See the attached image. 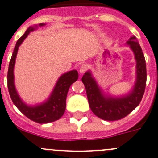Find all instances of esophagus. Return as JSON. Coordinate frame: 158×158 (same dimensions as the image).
<instances>
[{
	"instance_id": "esophagus-1",
	"label": "esophagus",
	"mask_w": 158,
	"mask_h": 158,
	"mask_svg": "<svg viewBox=\"0 0 158 158\" xmlns=\"http://www.w3.org/2000/svg\"><path fill=\"white\" fill-rule=\"evenodd\" d=\"M87 69H88L87 65L84 64H83L81 65V67H80V68H79V72H80L81 74L84 73V72H86V70H87Z\"/></svg>"
}]
</instances>
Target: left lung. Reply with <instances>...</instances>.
<instances>
[{
    "mask_svg": "<svg viewBox=\"0 0 158 158\" xmlns=\"http://www.w3.org/2000/svg\"><path fill=\"white\" fill-rule=\"evenodd\" d=\"M126 43L134 53L136 61L135 82L129 93L120 97L106 94L90 71L85 72L82 77L89 108L94 114L102 120L113 121L125 117L139 106L144 94L146 66L143 50L135 36L131 37Z\"/></svg>",
    "mask_w": 158,
    "mask_h": 158,
    "instance_id": "left-lung-1",
    "label": "left lung"
}]
</instances>
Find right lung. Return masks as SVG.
I'll use <instances>...</instances> for the list:
<instances>
[{
	"instance_id": "add662e5",
	"label": "right lung",
	"mask_w": 158,
	"mask_h": 158,
	"mask_svg": "<svg viewBox=\"0 0 158 158\" xmlns=\"http://www.w3.org/2000/svg\"><path fill=\"white\" fill-rule=\"evenodd\" d=\"M45 25V23H39L38 25L30 27L24 35L17 41L9 62L8 71V88L12 102L23 114L29 118L30 120L38 123H51L59 120L63 116L66 109V98L69 87L79 78V74L76 70H72L64 73L58 79L47 100L35 106H29L20 98L17 93L14 82V67L18 49L19 45L31 32L36 30L38 27H43Z\"/></svg>"
}]
</instances>
